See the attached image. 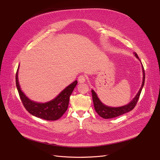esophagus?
<instances>
[{
  "mask_svg": "<svg viewBox=\"0 0 160 160\" xmlns=\"http://www.w3.org/2000/svg\"><path fill=\"white\" fill-rule=\"evenodd\" d=\"M86 80V77L85 75L82 74V75H80L79 77H78V81H79L80 83L85 82Z\"/></svg>",
  "mask_w": 160,
  "mask_h": 160,
  "instance_id": "obj_1",
  "label": "esophagus"
}]
</instances>
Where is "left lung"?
Listing matches in <instances>:
<instances>
[{
    "mask_svg": "<svg viewBox=\"0 0 160 160\" xmlns=\"http://www.w3.org/2000/svg\"><path fill=\"white\" fill-rule=\"evenodd\" d=\"M134 54H135L136 57L139 59V57L137 54L136 52H134ZM142 67V72H143V80H142V86L136 95V97L134 98L132 101L127 105L119 107V108H112V107H108L107 106H105L100 101V100L98 99L97 94L95 93V92L92 90L91 93H92V97H93V102L94 104V108L96 112L104 119H111L113 118V117H118L119 115H121L122 114H124L127 112H130L133 109L135 108L136 105L138 103V101L139 100V98L140 97V94L141 93V91L142 89V87L144 86L145 83V70H144V67Z\"/></svg>",
    "mask_w": 160,
    "mask_h": 160,
    "instance_id": "1",
    "label": "left lung"
}]
</instances>
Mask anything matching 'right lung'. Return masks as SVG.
<instances>
[{
  "label": "right lung",
  "mask_w": 160,
  "mask_h": 160,
  "mask_svg": "<svg viewBox=\"0 0 160 160\" xmlns=\"http://www.w3.org/2000/svg\"><path fill=\"white\" fill-rule=\"evenodd\" d=\"M18 69L15 75L16 86L25 109L32 115L47 121H56L60 119L68 108L69 98L77 85V80L67 86L51 101L46 103H38L30 100L21 90L18 82Z\"/></svg>",
  "instance_id": "obj_1"
}]
</instances>
